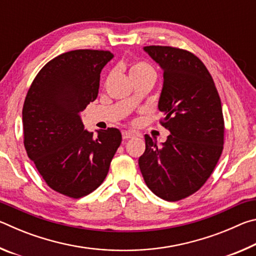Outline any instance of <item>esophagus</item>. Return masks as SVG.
<instances>
[{
    "label": "esophagus",
    "mask_w": 256,
    "mask_h": 256,
    "mask_svg": "<svg viewBox=\"0 0 256 256\" xmlns=\"http://www.w3.org/2000/svg\"><path fill=\"white\" fill-rule=\"evenodd\" d=\"M122 136L124 140H128V138H131L134 136V134L132 132H128V131H123L122 132Z\"/></svg>",
    "instance_id": "esophagus-1"
}]
</instances>
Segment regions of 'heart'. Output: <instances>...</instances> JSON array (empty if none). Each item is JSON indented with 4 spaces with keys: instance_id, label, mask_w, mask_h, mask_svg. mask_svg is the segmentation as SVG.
<instances>
[{
    "instance_id": "heart-1",
    "label": "heart",
    "mask_w": 256,
    "mask_h": 256,
    "mask_svg": "<svg viewBox=\"0 0 256 256\" xmlns=\"http://www.w3.org/2000/svg\"><path fill=\"white\" fill-rule=\"evenodd\" d=\"M146 74L156 76V73H154V70L152 68V66H149V64L146 62L133 63L128 68V76H130V78H131V80L136 76H146Z\"/></svg>"
}]
</instances>
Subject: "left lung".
Masks as SVG:
<instances>
[{"mask_svg": "<svg viewBox=\"0 0 256 256\" xmlns=\"http://www.w3.org/2000/svg\"><path fill=\"white\" fill-rule=\"evenodd\" d=\"M144 50L164 71L158 108L170 132L157 144L146 134V151L138 166L148 188L166 201H178L209 178L224 149L222 102L202 60L188 50L170 46Z\"/></svg>", "mask_w": 256, "mask_h": 256, "instance_id": "1", "label": "left lung"}]
</instances>
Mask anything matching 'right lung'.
I'll return each instance as SVG.
<instances>
[{"mask_svg": "<svg viewBox=\"0 0 256 256\" xmlns=\"http://www.w3.org/2000/svg\"><path fill=\"white\" fill-rule=\"evenodd\" d=\"M110 50H76L60 54L38 72L22 108L24 144L46 184L80 198L106 178L122 142L120 130H84L80 112L98 96Z\"/></svg>", "mask_w": 256, "mask_h": 256, "instance_id": "1", "label": "right lung"}]
</instances>
